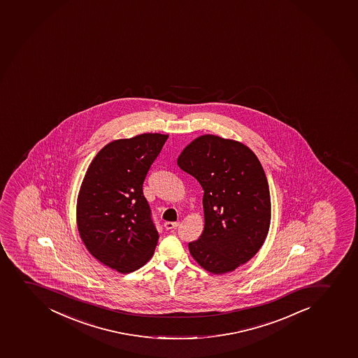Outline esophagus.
<instances>
[{"instance_id": "esophagus-1", "label": "esophagus", "mask_w": 358, "mask_h": 358, "mask_svg": "<svg viewBox=\"0 0 358 358\" xmlns=\"http://www.w3.org/2000/svg\"><path fill=\"white\" fill-rule=\"evenodd\" d=\"M178 225H180L178 222H166V223H164V228H166V230H170V229L177 228Z\"/></svg>"}]
</instances>
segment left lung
I'll return each instance as SVG.
<instances>
[{
  "mask_svg": "<svg viewBox=\"0 0 358 358\" xmlns=\"http://www.w3.org/2000/svg\"><path fill=\"white\" fill-rule=\"evenodd\" d=\"M202 185L204 229L188 244L192 258L215 275L230 273L261 249L269 232L271 201L262 164L238 141L202 135L177 157Z\"/></svg>",
  "mask_w": 358,
  "mask_h": 358,
  "instance_id": "1",
  "label": "left lung"
}]
</instances>
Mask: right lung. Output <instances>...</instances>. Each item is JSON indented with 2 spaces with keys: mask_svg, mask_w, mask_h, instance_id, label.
I'll use <instances>...</instances> for the list:
<instances>
[{
  "mask_svg": "<svg viewBox=\"0 0 358 358\" xmlns=\"http://www.w3.org/2000/svg\"><path fill=\"white\" fill-rule=\"evenodd\" d=\"M168 135L141 134L115 140L89 164L78 192V234L92 256L129 273L152 257L159 232L151 221L143 182Z\"/></svg>",
  "mask_w": 358,
  "mask_h": 358,
  "instance_id": "right-lung-1",
  "label": "right lung"
}]
</instances>
